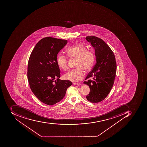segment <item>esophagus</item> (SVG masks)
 I'll list each match as a JSON object with an SVG mask.
<instances>
[{
	"mask_svg": "<svg viewBox=\"0 0 147 147\" xmlns=\"http://www.w3.org/2000/svg\"><path fill=\"white\" fill-rule=\"evenodd\" d=\"M73 84L74 85H77V86H80V85H81V83H76V82H74V83H73Z\"/></svg>",
	"mask_w": 147,
	"mask_h": 147,
	"instance_id": "obj_1",
	"label": "esophagus"
}]
</instances>
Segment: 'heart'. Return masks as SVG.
<instances>
[{
    "label": "heart",
    "instance_id": "heart-1",
    "mask_svg": "<svg viewBox=\"0 0 147 147\" xmlns=\"http://www.w3.org/2000/svg\"><path fill=\"white\" fill-rule=\"evenodd\" d=\"M66 53L69 57L78 59L77 69L69 71L63 75L65 80L76 82L81 80L84 77L83 69L87 71L92 68L95 61L94 52L88 50L87 48L82 44L68 48ZM57 63L60 68L66 70L68 68V59L65 55L60 54L57 58Z\"/></svg>",
    "mask_w": 147,
    "mask_h": 147
}]
</instances>
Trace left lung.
Segmentation results:
<instances>
[{
  "instance_id": "8db88e82",
  "label": "left lung",
  "mask_w": 147,
  "mask_h": 147,
  "mask_svg": "<svg viewBox=\"0 0 147 147\" xmlns=\"http://www.w3.org/2000/svg\"><path fill=\"white\" fill-rule=\"evenodd\" d=\"M86 39L94 47L96 63L86 77V80L92 79L83 83L89 86L90 90L86 96L87 100L97 103L104 100L112 89L116 74V61L112 50L102 39L94 36H86Z\"/></svg>"
}]
</instances>
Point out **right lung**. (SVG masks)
<instances>
[{
    "mask_svg": "<svg viewBox=\"0 0 147 147\" xmlns=\"http://www.w3.org/2000/svg\"><path fill=\"white\" fill-rule=\"evenodd\" d=\"M67 42L51 37L43 38L36 44L29 57L27 75L30 88L36 98L47 105L60 102L72 85L70 81L59 79L57 63V54Z\"/></svg>",
    "mask_w": 147,
    "mask_h": 147,
    "instance_id": "add662e5",
    "label": "right lung"
}]
</instances>
